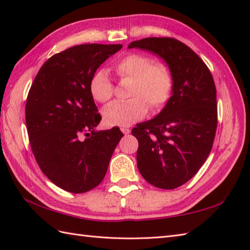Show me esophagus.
I'll list each match as a JSON object with an SVG mask.
<instances>
[{"mask_svg":"<svg viewBox=\"0 0 250 250\" xmlns=\"http://www.w3.org/2000/svg\"><path fill=\"white\" fill-rule=\"evenodd\" d=\"M120 130H121V132L124 134H129L130 133V129L129 128H126V126H122V128H120Z\"/></svg>","mask_w":250,"mask_h":250,"instance_id":"obj_1","label":"esophagus"}]
</instances>
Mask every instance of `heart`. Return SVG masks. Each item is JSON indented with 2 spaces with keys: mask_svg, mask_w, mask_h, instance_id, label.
Here are the masks:
<instances>
[{
  "mask_svg": "<svg viewBox=\"0 0 250 250\" xmlns=\"http://www.w3.org/2000/svg\"><path fill=\"white\" fill-rule=\"evenodd\" d=\"M120 79H132L126 102H115L103 110V119L108 125H130L144 118L148 105L156 111L167 103L173 91V76L167 64L155 62L151 57L131 52L114 64ZM89 91L94 101L107 103L114 97V83L107 72L97 70L90 77Z\"/></svg>",
  "mask_w": 250,
  "mask_h": 250,
  "instance_id": "obj_1",
  "label": "heart"
}]
</instances>
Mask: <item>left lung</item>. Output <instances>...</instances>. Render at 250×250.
Wrapping results in <instances>:
<instances>
[{
	"label": "left lung",
	"instance_id": "left-lung-1",
	"mask_svg": "<svg viewBox=\"0 0 250 250\" xmlns=\"http://www.w3.org/2000/svg\"><path fill=\"white\" fill-rule=\"evenodd\" d=\"M129 48L158 55L173 76V91L160 114L132 129L139 141L137 167L148 183L175 189L198 173L213 147L217 130L216 87L195 52L172 37H147Z\"/></svg>",
	"mask_w": 250,
	"mask_h": 250
}]
</instances>
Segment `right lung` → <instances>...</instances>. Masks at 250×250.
<instances>
[{"mask_svg":"<svg viewBox=\"0 0 250 250\" xmlns=\"http://www.w3.org/2000/svg\"><path fill=\"white\" fill-rule=\"evenodd\" d=\"M122 45L83 44L47 60L26 98L25 124L35 160L49 180L72 193L102 182L124 134L95 131L102 117L89 91L92 74Z\"/></svg>","mask_w":250,"mask_h":250,"instance_id":"right-lung-1","label":"right lung"}]
</instances>
